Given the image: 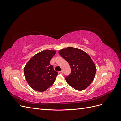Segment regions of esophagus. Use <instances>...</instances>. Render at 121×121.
Here are the masks:
<instances>
[{"label": "esophagus", "mask_w": 121, "mask_h": 121, "mask_svg": "<svg viewBox=\"0 0 121 121\" xmlns=\"http://www.w3.org/2000/svg\"><path fill=\"white\" fill-rule=\"evenodd\" d=\"M59 73H60V74H63V73H64V72H63V71H60V72H59Z\"/></svg>", "instance_id": "34e87169"}]
</instances>
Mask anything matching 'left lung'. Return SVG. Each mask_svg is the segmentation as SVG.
Instances as JSON below:
<instances>
[{"mask_svg": "<svg viewBox=\"0 0 121 121\" xmlns=\"http://www.w3.org/2000/svg\"><path fill=\"white\" fill-rule=\"evenodd\" d=\"M58 53L66 60L71 73L65 77L67 83L77 90L85 89L92 83L96 68L92 60L83 50L73 47L60 50Z\"/></svg>", "mask_w": 121, "mask_h": 121, "instance_id": "obj_1", "label": "left lung"}]
</instances>
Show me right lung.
Here are the masks:
<instances>
[{
    "mask_svg": "<svg viewBox=\"0 0 121 121\" xmlns=\"http://www.w3.org/2000/svg\"><path fill=\"white\" fill-rule=\"evenodd\" d=\"M56 50L46 49L32 57L24 67V75L32 89L43 92L54 83L57 72L54 71L50 61Z\"/></svg>",
    "mask_w": 121,
    "mask_h": 121,
    "instance_id": "right-lung-1",
    "label": "right lung"
}]
</instances>
